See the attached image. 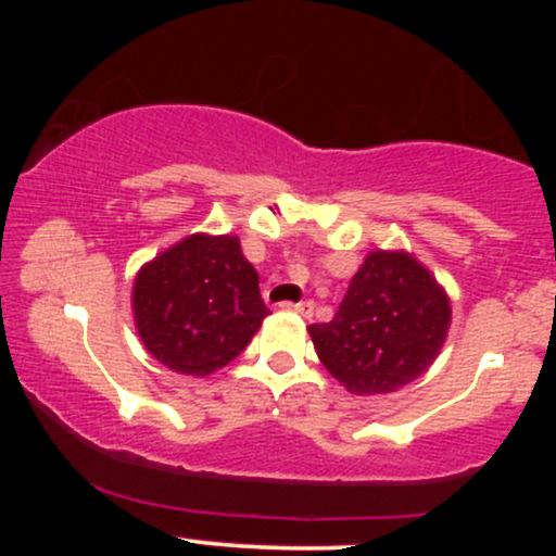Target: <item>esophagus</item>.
<instances>
[{"mask_svg": "<svg viewBox=\"0 0 556 556\" xmlns=\"http://www.w3.org/2000/svg\"><path fill=\"white\" fill-rule=\"evenodd\" d=\"M285 311H295V314L308 318L314 314V300H300V303H282Z\"/></svg>", "mask_w": 556, "mask_h": 556, "instance_id": "1", "label": "esophagus"}]
</instances>
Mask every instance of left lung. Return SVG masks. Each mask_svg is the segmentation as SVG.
<instances>
[{
    "label": "left lung",
    "instance_id": "left-lung-1",
    "mask_svg": "<svg viewBox=\"0 0 556 556\" xmlns=\"http://www.w3.org/2000/svg\"><path fill=\"white\" fill-rule=\"evenodd\" d=\"M450 298L405 251L368 253L329 324H311L327 371L355 394H387L429 371L450 329Z\"/></svg>",
    "mask_w": 556,
    "mask_h": 556
}]
</instances>
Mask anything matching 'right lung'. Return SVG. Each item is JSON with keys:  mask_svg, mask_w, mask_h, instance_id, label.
I'll return each instance as SVG.
<instances>
[{"mask_svg": "<svg viewBox=\"0 0 556 556\" xmlns=\"http://www.w3.org/2000/svg\"><path fill=\"white\" fill-rule=\"evenodd\" d=\"M269 308L258 271L232 235H190L140 266L132 318L159 363L185 376H208L235 361Z\"/></svg>", "mask_w": 556, "mask_h": 556, "instance_id": "right-lung-1", "label": "right lung"}]
</instances>
